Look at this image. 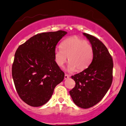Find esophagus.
I'll use <instances>...</instances> for the list:
<instances>
[{"mask_svg": "<svg viewBox=\"0 0 126 126\" xmlns=\"http://www.w3.org/2000/svg\"><path fill=\"white\" fill-rule=\"evenodd\" d=\"M68 78H69V76H68V75L67 74H65L64 79H68Z\"/></svg>", "mask_w": 126, "mask_h": 126, "instance_id": "1", "label": "esophagus"}]
</instances>
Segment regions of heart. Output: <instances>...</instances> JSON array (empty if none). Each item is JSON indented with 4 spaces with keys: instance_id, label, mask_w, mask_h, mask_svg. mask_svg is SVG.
Segmentation results:
<instances>
[{
    "instance_id": "heart-1",
    "label": "heart",
    "mask_w": 126,
    "mask_h": 126,
    "mask_svg": "<svg viewBox=\"0 0 126 126\" xmlns=\"http://www.w3.org/2000/svg\"><path fill=\"white\" fill-rule=\"evenodd\" d=\"M54 58L60 67H63L68 59L69 72L83 71L88 68L92 61L94 49L89 42L77 36H71L61 42L60 48L55 50Z\"/></svg>"
}]
</instances>
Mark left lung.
I'll return each instance as SVG.
<instances>
[{
	"label": "left lung",
	"instance_id": "1",
	"mask_svg": "<svg viewBox=\"0 0 126 126\" xmlns=\"http://www.w3.org/2000/svg\"><path fill=\"white\" fill-rule=\"evenodd\" d=\"M94 49L90 65L71 78L76 86L70 91L72 99L81 108H89L101 101L112 81L113 61L104 43L95 37L83 32Z\"/></svg>",
	"mask_w": 126,
	"mask_h": 126
}]
</instances>
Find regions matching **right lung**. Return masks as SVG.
I'll return each mask as SVG.
<instances>
[{"label":"right lung","mask_w":126,"mask_h":126,"mask_svg":"<svg viewBox=\"0 0 126 126\" xmlns=\"http://www.w3.org/2000/svg\"><path fill=\"white\" fill-rule=\"evenodd\" d=\"M67 33L59 30L37 34L15 52L12 78L18 95L28 105L37 107L47 102L55 87L64 79L54 53L57 43Z\"/></svg>","instance_id":"add662e5"}]
</instances>
